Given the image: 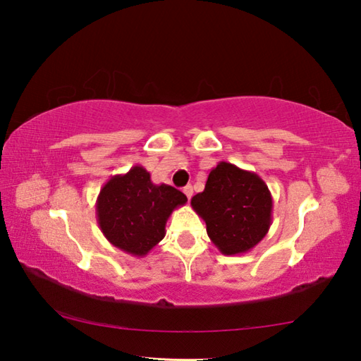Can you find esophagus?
<instances>
[{"instance_id":"34e87169","label":"esophagus","mask_w":361,"mask_h":361,"mask_svg":"<svg viewBox=\"0 0 361 361\" xmlns=\"http://www.w3.org/2000/svg\"><path fill=\"white\" fill-rule=\"evenodd\" d=\"M183 192H185V195L188 197V200H190V197H192V194H194V189H192V186H186L185 189H183Z\"/></svg>"}]
</instances>
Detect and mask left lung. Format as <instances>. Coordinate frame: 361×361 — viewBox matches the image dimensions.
Segmentation results:
<instances>
[{
  "label": "left lung",
  "instance_id": "1",
  "mask_svg": "<svg viewBox=\"0 0 361 361\" xmlns=\"http://www.w3.org/2000/svg\"><path fill=\"white\" fill-rule=\"evenodd\" d=\"M206 224V233L221 255H243L267 235L271 225L273 198L255 172L226 161L212 169L203 192L190 200Z\"/></svg>",
  "mask_w": 361,
  "mask_h": 361
}]
</instances>
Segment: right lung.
<instances>
[{
  "mask_svg": "<svg viewBox=\"0 0 361 361\" xmlns=\"http://www.w3.org/2000/svg\"><path fill=\"white\" fill-rule=\"evenodd\" d=\"M188 202L181 190L155 185L142 166L124 175H113L99 192L97 224L113 247L144 257L164 239L166 224L173 209Z\"/></svg>",
  "mask_w": 361,
  "mask_h": 361,
  "instance_id": "right-lung-1",
  "label": "right lung"
}]
</instances>
